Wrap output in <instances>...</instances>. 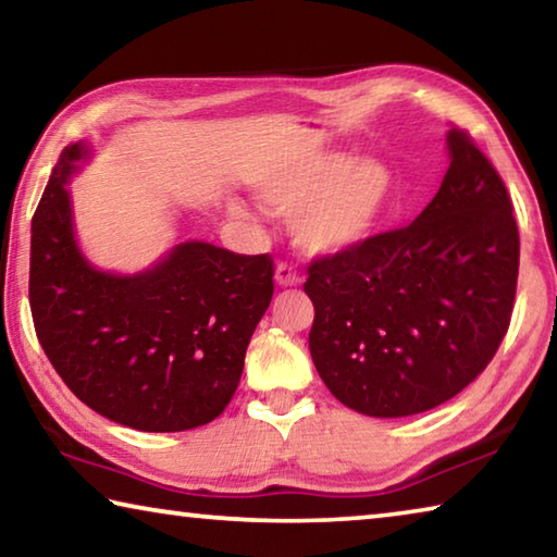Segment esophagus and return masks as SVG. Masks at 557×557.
Here are the masks:
<instances>
[{
    "label": "esophagus",
    "mask_w": 557,
    "mask_h": 557,
    "mask_svg": "<svg viewBox=\"0 0 557 557\" xmlns=\"http://www.w3.org/2000/svg\"><path fill=\"white\" fill-rule=\"evenodd\" d=\"M275 282L280 287H297L301 282V275L295 265H289V262H280L275 268Z\"/></svg>",
    "instance_id": "obj_1"
}]
</instances>
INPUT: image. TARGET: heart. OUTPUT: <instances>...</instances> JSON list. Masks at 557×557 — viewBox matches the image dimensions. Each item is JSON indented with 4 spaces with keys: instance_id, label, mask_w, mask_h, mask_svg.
I'll return each instance as SVG.
<instances>
[{
    "instance_id": "heart-1",
    "label": "heart",
    "mask_w": 557,
    "mask_h": 557,
    "mask_svg": "<svg viewBox=\"0 0 557 557\" xmlns=\"http://www.w3.org/2000/svg\"><path fill=\"white\" fill-rule=\"evenodd\" d=\"M258 194L272 211H295L301 248L338 252L379 228L395 199V174L375 157L307 152L262 174Z\"/></svg>"
}]
</instances>
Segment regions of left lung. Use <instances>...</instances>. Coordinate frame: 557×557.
Segmentation results:
<instances>
[{"label":"left lung","mask_w":557,"mask_h":557,"mask_svg":"<svg viewBox=\"0 0 557 557\" xmlns=\"http://www.w3.org/2000/svg\"><path fill=\"white\" fill-rule=\"evenodd\" d=\"M447 147V174L418 219L307 268L317 373L371 418L455 398L511 324L521 256L511 196L465 129L451 127Z\"/></svg>","instance_id":"obj_1"}]
</instances>
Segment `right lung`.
I'll return each mask as SVG.
<instances>
[{
	"instance_id": "add662e5",
	"label": "right lung",
	"mask_w": 557,
	"mask_h": 557,
	"mask_svg": "<svg viewBox=\"0 0 557 557\" xmlns=\"http://www.w3.org/2000/svg\"><path fill=\"white\" fill-rule=\"evenodd\" d=\"M83 143L63 149L32 219L29 305L55 373L102 418L182 432L219 418L270 307L275 265L211 243H178L152 270L110 275L83 258L71 196Z\"/></svg>"
}]
</instances>
